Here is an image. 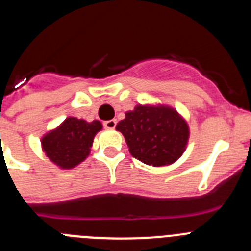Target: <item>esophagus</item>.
Wrapping results in <instances>:
<instances>
[{"label":"esophagus","mask_w":251,"mask_h":251,"mask_svg":"<svg viewBox=\"0 0 251 251\" xmlns=\"http://www.w3.org/2000/svg\"><path fill=\"white\" fill-rule=\"evenodd\" d=\"M104 128L105 129H114L115 126H117V121L115 119H110V121H105L103 123Z\"/></svg>","instance_id":"34e87169"}]
</instances>
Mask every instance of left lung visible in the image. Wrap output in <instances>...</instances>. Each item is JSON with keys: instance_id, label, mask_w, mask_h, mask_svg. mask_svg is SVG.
I'll return each instance as SVG.
<instances>
[{"instance_id": "1", "label": "left lung", "mask_w": 251, "mask_h": 251, "mask_svg": "<svg viewBox=\"0 0 251 251\" xmlns=\"http://www.w3.org/2000/svg\"><path fill=\"white\" fill-rule=\"evenodd\" d=\"M134 158L154 167L174 163L182 156L188 126L170 106L137 105L117 124Z\"/></svg>"}]
</instances>
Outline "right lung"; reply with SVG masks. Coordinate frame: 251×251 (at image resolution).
Listing matches in <instances>:
<instances>
[{
    "mask_svg": "<svg viewBox=\"0 0 251 251\" xmlns=\"http://www.w3.org/2000/svg\"><path fill=\"white\" fill-rule=\"evenodd\" d=\"M101 129L99 121L90 123L74 117L65 119L41 141L44 152L61 168H73L89 156L94 136Z\"/></svg>",
    "mask_w": 251,
    "mask_h": 251,
    "instance_id": "obj_1",
    "label": "right lung"
}]
</instances>
